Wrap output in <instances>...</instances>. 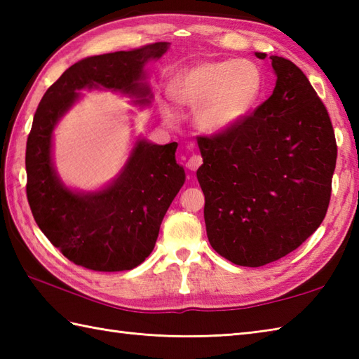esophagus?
Wrapping results in <instances>:
<instances>
[{"mask_svg": "<svg viewBox=\"0 0 359 359\" xmlns=\"http://www.w3.org/2000/svg\"><path fill=\"white\" fill-rule=\"evenodd\" d=\"M202 163H203L202 157H201V156H197V154H193L191 157L188 158V162H187V168H188L189 171H196L197 168H199Z\"/></svg>", "mask_w": 359, "mask_h": 359, "instance_id": "34e87169", "label": "esophagus"}]
</instances>
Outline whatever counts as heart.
Wrapping results in <instances>:
<instances>
[{
	"label": "heart",
	"mask_w": 359,
	"mask_h": 359,
	"mask_svg": "<svg viewBox=\"0 0 359 359\" xmlns=\"http://www.w3.org/2000/svg\"><path fill=\"white\" fill-rule=\"evenodd\" d=\"M262 94V75L247 60L203 62L174 83L175 102L196 111V125L210 134L225 133L245 118Z\"/></svg>",
	"instance_id": "heart-1"
}]
</instances>
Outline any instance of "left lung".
<instances>
[{
	"label": "left lung",
	"instance_id": "1",
	"mask_svg": "<svg viewBox=\"0 0 359 359\" xmlns=\"http://www.w3.org/2000/svg\"><path fill=\"white\" fill-rule=\"evenodd\" d=\"M270 58L278 77L273 94L234 128L197 137L208 241L243 266L278 261L318 230L337 166V140L321 98L294 63Z\"/></svg>",
	"mask_w": 359,
	"mask_h": 359
}]
</instances>
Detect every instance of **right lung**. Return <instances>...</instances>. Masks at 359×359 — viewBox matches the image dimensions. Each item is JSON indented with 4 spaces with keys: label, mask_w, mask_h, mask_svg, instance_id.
<instances>
[{
    "label": "right lung",
    "mask_w": 359,
    "mask_h": 359,
    "mask_svg": "<svg viewBox=\"0 0 359 359\" xmlns=\"http://www.w3.org/2000/svg\"><path fill=\"white\" fill-rule=\"evenodd\" d=\"M165 41L134 50L88 57L46 90L26 144V193L30 211L53 247L94 271L133 270L154 250L160 224L185 182L175 162L177 143L139 140L118 177L102 191L67 189L52 166V131L79 98L77 90L106 88L149 103L143 66L168 50Z\"/></svg>",
    "instance_id": "add662e5"
}]
</instances>
